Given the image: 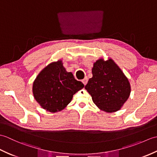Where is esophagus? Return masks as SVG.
Wrapping results in <instances>:
<instances>
[{
    "label": "esophagus",
    "instance_id": "esophagus-1",
    "mask_svg": "<svg viewBox=\"0 0 157 157\" xmlns=\"http://www.w3.org/2000/svg\"><path fill=\"white\" fill-rule=\"evenodd\" d=\"M88 80V78H87V77H85V78L83 79L82 80V82H83V84H84V85H86V84H87Z\"/></svg>",
    "mask_w": 157,
    "mask_h": 157
}]
</instances>
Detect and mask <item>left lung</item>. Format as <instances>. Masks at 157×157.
<instances>
[{"mask_svg":"<svg viewBox=\"0 0 157 157\" xmlns=\"http://www.w3.org/2000/svg\"><path fill=\"white\" fill-rule=\"evenodd\" d=\"M85 89L98 107L107 113L117 111L128 99L131 87L128 79L116 63L110 59H98L92 69Z\"/></svg>","mask_w":157,"mask_h":157,"instance_id":"8db88e82","label":"left lung"}]
</instances>
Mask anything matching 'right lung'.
<instances>
[{
	"mask_svg": "<svg viewBox=\"0 0 157 157\" xmlns=\"http://www.w3.org/2000/svg\"><path fill=\"white\" fill-rule=\"evenodd\" d=\"M84 87L71 72H67L61 61L52 63L39 73L33 84V94L40 105L55 113L66 107L73 94Z\"/></svg>",
	"mask_w": 157,
	"mask_h": 157,
	"instance_id": "1",
	"label": "right lung"
}]
</instances>
